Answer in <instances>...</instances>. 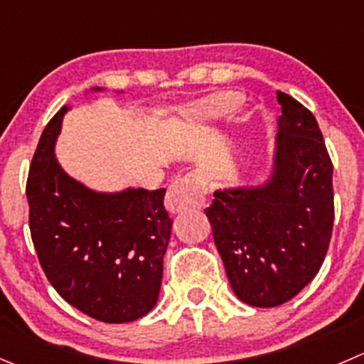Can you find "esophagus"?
Listing matches in <instances>:
<instances>
[{
    "label": "esophagus",
    "instance_id": "esophagus-1",
    "mask_svg": "<svg viewBox=\"0 0 364 364\" xmlns=\"http://www.w3.org/2000/svg\"><path fill=\"white\" fill-rule=\"evenodd\" d=\"M206 197V181L199 174H186L168 186L165 196V208L168 213H183L186 210L200 208Z\"/></svg>",
    "mask_w": 364,
    "mask_h": 364
}]
</instances>
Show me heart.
Here are the masks:
<instances>
[{
  "mask_svg": "<svg viewBox=\"0 0 364 364\" xmlns=\"http://www.w3.org/2000/svg\"><path fill=\"white\" fill-rule=\"evenodd\" d=\"M240 103V96L236 92H215L203 100L192 101L183 107L176 108L167 119V124L174 132L186 133L193 129L208 128L213 122L231 114Z\"/></svg>",
  "mask_w": 364,
  "mask_h": 364,
  "instance_id": "heart-1",
  "label": "heart"
}]
</instances>
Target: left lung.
Wrapping results in <instances>:
<instances>
[{"mask_svg":"<svg viewBox=\"0 0 364 364\" xmlns=\"http://www.w3.org/2000/svg\"><path fill=\"white\" fill-rule=\"evenodd\" d=\"M268 178L215 190L206 217L236 297L254 308L294 299L320 270L334 220L333 161L315 115L277 92Z\"/></svg>","mask_w":364,"mask_h":364,"instance_id":"left-lung-1","label":"left lung"}]
</instances>
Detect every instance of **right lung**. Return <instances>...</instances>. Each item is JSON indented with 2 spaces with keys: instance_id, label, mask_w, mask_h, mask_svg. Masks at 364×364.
I'll use <instances>...</instances> for the list:
<instances>
[{
  "instance_id": "obj_1",
  "label": "right lung",
  "mask_w": 364,
  "mask_h": 364,
  "mask_svg": "<svg viewBox=\"0 0 364 364\" xmlns=\"http://www.w3.org/2000/svg\"><path fill=\"white\" fill-rule=\"evenodd\" d=\"M69 110L65 105L48 122L31 160V240L60 297L101 322H133L147 315L160 295L172 229L165 188L100 192L67 174L55 146Z\"/></svg>"
}]
</instances>
